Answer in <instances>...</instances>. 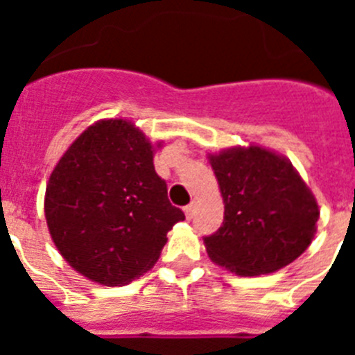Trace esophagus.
Returning a JSON list of instances; mask_svg holds the SVG:
<instances>
[{
    "label": "esophagus",
    "mask_w": 355,
    "mask_h": 355,
    "mask_svg": "<svg viewBox=\"0 0 355 355\" xmlns=\"http://www.w3.org/2000/svg\"><path fill=\"white\" fill-rule=\"evenodd\" d=\"M193 213H196V205H188L187 208H184V215H187V218L190 220V218H193Z\"/></svg>",
    "instance_id": "34e87169"
}]
</instances>
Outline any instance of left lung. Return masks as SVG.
Instances as JSON below:
<instances>
[{"instance_id": "left-lung-1", "label": "left lung", "mask_w": 355, "mask_h": 355, "mask_svg": "<svg viewBox=\"0 0 355 355\" xmlns=\"http://www.w3.org/2000/svg\"><path fill=\"white\" fill-rule=\"evenodd\" d=\"M224 199V222L205 236L208 256L238 275L290 265L309 247L320 209L290 159L265 147L209 155Z\"/></svg>"}]
</instances>
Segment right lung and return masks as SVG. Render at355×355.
I'll return each mask as SVG.
<instances>
[{"mask_svg": "<svg viewBox=\"0 0 355 355\" xmlns=\"http://www.w3.org/2000/svg\"><path fill=\"white\" fill-rule=\"evenodd\" d=\"M153 156L133 122L106 119L87 128L49 175V234L65 261L94 283L124 286L146 274L172 225L184 220Z\"/></svg>", "mask_w": 355, "mask_h": 355, "instance_id": "1", "label": "right lung"}]
</instances>
